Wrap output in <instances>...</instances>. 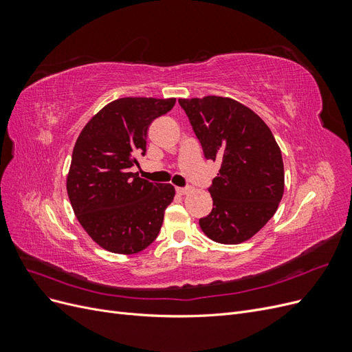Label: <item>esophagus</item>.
<instances>
[{"mask_svg": "<svg viewBox=\"0 0 352 352\" xmlns=\"http://www.w3.org/2000/svg\"><path fill=\"white\" fill-rule=\"evenodd\" d=\"M189 190H190V188H176V192L179 195H186Z\"/></svg>", "mask_w": 352, "mask_h": 352, "instance_id": "obj_1", "label": "esophagus"}]
</instances>
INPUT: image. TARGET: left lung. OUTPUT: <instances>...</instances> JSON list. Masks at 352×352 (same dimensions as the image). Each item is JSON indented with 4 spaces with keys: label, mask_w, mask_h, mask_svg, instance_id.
I'll return each instance as SVG.
<instances>
[{
    "label": "left lung",
    "mask_w": 352,
    "mask_h": 352,
    "mask_svg": "<svg viewBox=\"0 0 352 352\" xmlns=\"http://www.w3.org/2000/svg\"><path fill=\"white\" fill-rule=\"evenodd\" d=\"M207 160L220 162L210 195L212 210L199 228L214 242L251 239L279 207L285 189L280 148L269 126L228 97L180 98Z\"/></svg>",
    "instance_id": "1"
}]
</instances>
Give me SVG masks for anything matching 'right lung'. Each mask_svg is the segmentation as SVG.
<instances>
[{
    "label": "right lung",
    "instance_id": "add662e5",
    "mask_svg": "<svg viewBox=\"0 0 352 352\" xmlns=\"http://www.w3.org/2000/svg\"><path fill=\"white\" fill-rule=\"evenodd\" d=\"M176 100L127 97L111 101L85 124L73 148L67 194L82 228L101 248L136 254L157 238L175 198L170 184L132 173L145 155L148 127Z\"/></svg>",
    "mask_w": 352,
    "mask_h": 352
}]
</instances>
